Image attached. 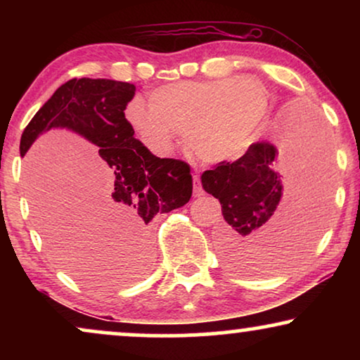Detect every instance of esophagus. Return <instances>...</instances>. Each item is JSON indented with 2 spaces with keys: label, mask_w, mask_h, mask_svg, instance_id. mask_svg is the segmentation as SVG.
Instances as JSON below:
<instances>
[{
  "label": "esophagus",
  "mask_w": 360,
  "mask_h": 360,
  "mask_svg": "<svg viewBox=\"0 0 360 360\" xmlns=\"http://www.w3.org/2000/svg\"><path fill=\"white\" fill-rule=\"evenodd\" d=\"M193 195L195 196L203 195V188H201V185H200V176L198 175L193 176Z\"/></svg>",
  "instance_id": "esophagus-1"
}]
</instances>
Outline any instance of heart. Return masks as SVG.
I'll return each mask as SVG.
<instances>
[{"label":"heart","instance_id":"heart-1","mask_svg":"<svg viewBox=\"0 0 360 360\" xmlns=\"http://www.w3.org/2000/svg\"><path fill=\"white\" fill-rule=\"evenodd\" d=\"M269 91L255 78L179 82L155 88L150 105L136 98L126 117L154 150H170L179 132L206 164L238 159L267 115Z\"/></svg>","mask_w":360,"mask_h":360}]
</instances>
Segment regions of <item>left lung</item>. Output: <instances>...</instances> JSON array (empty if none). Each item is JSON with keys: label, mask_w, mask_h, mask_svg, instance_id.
Segmentation results:
<instances>
[{"label": "left lung", "mask_w": 360, "mask_h": 360, "mask_svg": "<svg viewBox=\"0 0 360 360\" xmlns=\"http://www.w3.org/2000/svg\"><path fill=\"white\" fill-rule=\"evenodd\" d=\"M283 147L257 142L236 162L203 172L201 185L219 200L224 223L216 248L229 272L257 277L303 255L324 219L329 144L311 112L295 111L283 127ZM288 167L283 171V167ZM297 179L294 196L278 208L281 180Z\"/></svg>", "instance_id": "1"}]
</instances>
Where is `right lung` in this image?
I'll return each mask as SVG.
<instances>
[{
  "instance_id": "1",
  "label": "right lung",
  "mask_w": 360,
  "mask_h": 360,
  "mask_svg": "<svg viewBox=\"0 0 360 360\" xmlns=\"http://www.w3.org/2000/svg\"><path fill=\"white\" fill-rule=\"evenodd\" d=\"M136 86L106 78H72L58 86L36 112L21 136V155L39 134L51 127H68L100 147L98 154L110 170V184L98 196L96 243L103 257L129 265L141 277L152 264L149 223L191 198L190 165L160 159L134 137L124 110Z\"/></svg>"
}]
</instances>
